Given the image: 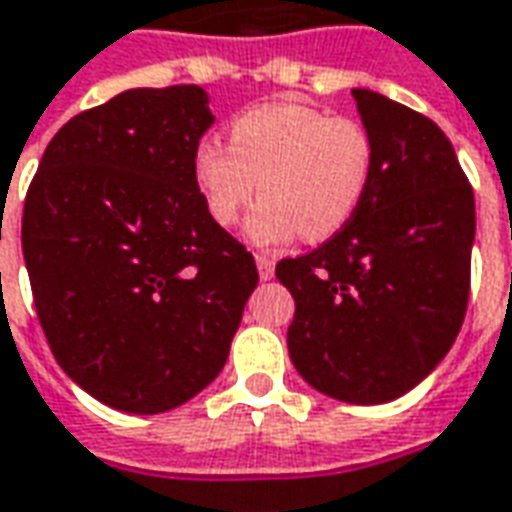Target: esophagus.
Returning <instances> with one entry per match:
<instances>
[{
    "mask_svg": "<svg viewBox=\"0 0 512 512\" xmlns=\"http://www.w3.org/2000/svg\"><path fill=\"white\" fill-rule=\"evenodd\" d=\"M255 263H257V271H260V280H271L274 277V255H255Z\"/></svg>",
    "mask_w": 512,
    "mask_h": 512,
    "instance_id": "1",
    "label": "esophagus"
}]
</instances>
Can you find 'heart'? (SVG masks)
Wrapping results in <instances>:
<instances>
[{
	"label": "heart",
	"mask_w": 512,
	"mask_h": 512,
	"mask_svg": "<svg viewBox=\"0 0 512 512\" xmlns=\"http://www.w3.org/2000/svg\"><path fill=\"white\" fill-rule=\"evenodd\" d=\"M374 171V144L363 124L332 119L310 105H260L219 138L196 144L194 180L210 219L232 227L260 196L246 235L263 246L299 232L324 241L343 230L363 202Z\"/></svg>",
	"instance_id": "heart-1"
}]
</instances>
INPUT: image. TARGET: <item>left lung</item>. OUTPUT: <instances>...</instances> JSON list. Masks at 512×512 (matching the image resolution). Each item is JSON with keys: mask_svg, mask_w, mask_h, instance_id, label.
Segmentation results:
<instances>
[{"mask_svg": "<svg viewBox=\"0 0 512 512\" xmlns=\"http://www.w3.org/2000/svg\"><path fill=\"white\" fill-rule=\"evenodd\" d=\"M374 144L371 182L327 244L277 263L296 302L288 352L307 385L349 405L399 399L463 327L474 191L443 130L366 88L352 91Z\"/></svg>", "mask_w": 512, "mask_h": 512, "instance_id": "left-lung-1", "label": "left lung"}]
</instances>
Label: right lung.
<instances>
[{
    "label": "right lung",
    "instance_id": "add662e5",
    "mask_svg": "<svg viewBox=\"0 0 512 512\" xmlns=\"http://www.w3.org/2000/svg\"><path fill=\"white\" fill-rule=\"evenodd\" d=\"M199 85L132 88L63 124L30 182L21 249L60 368L124 413L185 405L219 377L255 257L207 213Z\"/></svg>",
    "mask_w": 512,
    "mask_h": 512
}]
</instances>
